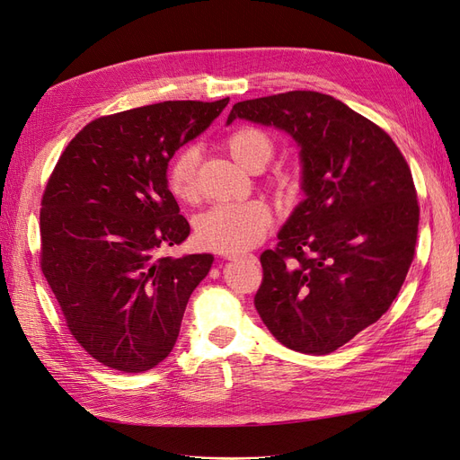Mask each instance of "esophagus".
Listing matches in <instances>:
<instances>
[{"mask_svg": "<svg viewBox=\"0 0 460 460\" xmlns=\"http://www.w3.org/2000/svg\"><path fill=\"white\" fill-rule=\"evenodd\" d=\"M226 260H231V261H248V263H256L258 261V258L256 256H250V253H248V256H246V253H244V256H231V253H229V256H226Z\"/></svg>", "mask_w": 460, "mask_h": 460, "instance_id": "obj_1", "label": "esophagus"}]
</instances>
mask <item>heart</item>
I'll list each match as a JSON object with an SVG mask.
<instances>
[{
	"instance_id": "b5f03b06",
	"label": "heart",
	"mask_w": 460,
	"mask_h": 460,
	"mask_svg": "<svg viewBox=\"0 0 460 460\" xmlns=\"http://www.w3.org/2000/svg\"><path fill=\"white\" fill-rule=\"evenodd\" d=\"M227 151L231 157L250 172H260L275 155L270 136L256 127L236 128L227 136ZM273 190L284 193L296 187V176L286 170L270 174ZM166 185L180 202L195 204L200 199L202 183L199 170L197 147H185L168 164ZM273 226V212L263 200L217 204L195 221V233L200 246L221 252L239 253L260 244Z\"/></svg>"
}]
</instances>
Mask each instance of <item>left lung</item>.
<instances>
[{
  "instance_id": "1",
  "label": "left lung",
  "mask_w": 460,
  "mask_h": 460,
  "mask_svg": "<svg viewBox=\"0 0 460 460\" xmlns=\"http://www.w3.org/2000/svg\"><path fill=\"white\" fill-rule=\"evenodd\" d=\"M234 119L286 130L301 147L305 200L261 253L253 305L279 341L330 354L377 322L411 267L419 202L393 138L343 102L290 91L236 102Z\"/></svg>"
}]
</instances>
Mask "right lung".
I'll list each match as a JSON object with an SVG mask.
<instances>
[{
    "mask_svg": "<svg viewBox=\"0 0 460 460\" xmlns=\"http://www.w3.org/2000/svg\"><path fill=\"white\" fill-rule=\"evenodd\" d=\"M227 104L176 100L98 117L50 174L40 263L67 330L96 362L142 373L174 349L187 301L214 258L157 256L190 234L166 168Z\"/></svg>",
    "mask_w": 460,
    "mask_h": 460,
    "instance_id": "obj_1",
    "label": "right lung"
}]
</instances>
